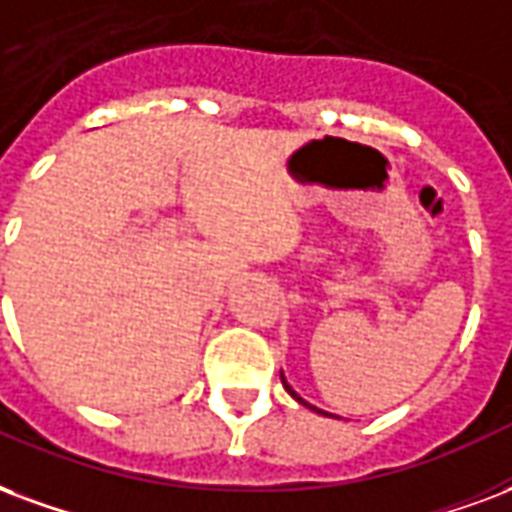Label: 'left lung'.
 I'll list each match as a JSON object with an SVG mask.
<instances>
[{
	"label": "left lung",
	"instance_id": "1",
	"mask_svg": "<svg viewBox=\"0 0 512 512\" xmlns=\"http://www.w3.org/2000/svg\"><path fill=\"white\" fill-rule=\"evenodd\" d=\"M282 385H285V388H287V393H290V396H293V399H295V401H301V404H306V401H304V399H301V396H298V393H295V391H293V388H290V385H287V380H285V374H282ZM317 412H320V410H317Z\"/></svg>",
	"mask_w": 512,
	"mask_h": 512
}]
</instances>
